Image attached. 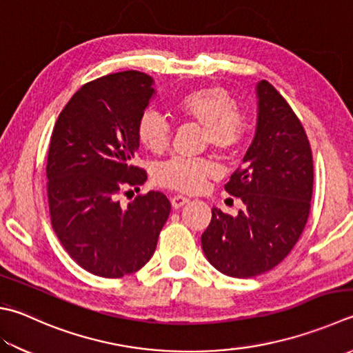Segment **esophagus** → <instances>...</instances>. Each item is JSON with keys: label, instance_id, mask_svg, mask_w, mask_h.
<instances>
[{"label": "esophagus", "instance_id": "34e87169", "mask_svg": "<svg viewBox=\"0 0 353 353\" xmlns=\"http://www.w3.org/2000/svg\"><path fill=\"white\" fill-rule=\"evenodd\" d=\"M190 201L189 198H185V196H183V195H175V196H172L170 198V203H172V205H174L175 209H179V208H183L184 204H188Z\"/></svg>", "mask_w": 353, "mask_h": 353}]
</instances>
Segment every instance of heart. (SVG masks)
Returning a JSON list of instances; mask_svg holds the SVG:
<instances>
[{"instance_id": "1", "label": "heart", "mask_w": 353, "mask_h": 353, "mask_svg": "<svg viewBox=\"0 0 353 353\" xmlns=\"http://www.w3.org/2000/svg\"><path fill=\"white\" fill-rule=\"evenodd\" d=\"M174 114L203 125L204 144L223 155L234 154L244 143L250 128L249 117L235 108V99L218 85H205L185 92L172 104ZM137 138L144 149L161 154L169 148L170 124L155 110H145L138 118ZM216 175V165L205 158L174 157L154 169V181L163 188L195 194L208 179Z\"/></svg>"}]
</instances>
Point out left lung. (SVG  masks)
Here are the masks:
<instances>
[{"label":"left lung","instance_id":"left-lung-1","mask_svg":"<svg viewBox=\"0 0 353 353\" xmlns=\"http://www.w3.org/2000/svg\"><path fill=\"white\" fill-rule=\"evenodd\" d=\"M256 95L255 138L224 184L244 208L236 216L214 208L201 235L209 263L234 278L261 275L290 254L307 223L314 190V159L301 121L265 79Z\"/></svg>","mask_w":353,"mask_h":353}]
</instances>
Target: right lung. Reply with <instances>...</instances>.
I'll list each match as a JSON object with an SVG mask.
<instances>
[{"mask_svg": "<svg viewBox=\"0 0 353 353\" xmlns=\"http://www.w3.org/2000/svg\"><path fill=\"white\" fill-rule=\"evenodd\" d=\"M152 83L138 70L85 83L52 132L46 165L50 223L69 256L92 275L121 278L141 269L170 214L163 192L138 195L128 205L118 199L148 179L134 159Z\"/></svg>", "mask_w": 353, "mask_h": 353, "instance_id": "obj_1", "label": "right lung"}]
</instances>
